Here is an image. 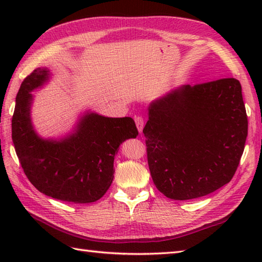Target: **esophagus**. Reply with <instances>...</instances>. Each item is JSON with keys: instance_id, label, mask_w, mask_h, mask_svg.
I'll return each instance as SVG.
<instances>
[{"instance_id": "1", "label": "esophagus", "mask_w": 262, "mask_h": 262, "mask_svg": "<svg viewBox=\"0 0 262 262\" xmlns=\"http://www.w3.org/2000/svg\"><path fill=\"white\" fill-rule=\"evenodd\" d=\"M135 122H136V126H137V129L140 133L143 132V127H144V119L142 116H136L135 117Z\"/></svg>"}]
</instances>
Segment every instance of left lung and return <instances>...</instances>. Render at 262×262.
Listing matches in <instances>:
<instances>
[{
    "mask_svg": "<svg viewBox=\"0 0 262 262\" xmlns=\"http://www.w3.org/2000/svg\"><path fill=\"white\" fill-rule=\"evenodd\" d=\"M155 187L176 200L229 183L240 163L248 117L234 77L182 85L148 107L143 129Z\"/></svg>",
    "mask_w": 262,
    "mask_h": 262,
    "instance_id": "obj_1",
    "label": "left lung"
}]
</instances>
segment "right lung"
<instances>
[{
  "instance_id": "right-lung-1",
  "label": "right lung",
  "mask_w": 262,
  "mask_h": 262,
  "mask_svg": "<svg viewBox=\"0 0 262 262\" xmlns=\"http://www.w3.org/2000/svg\"><path fill=\"white\" fill-rule=\"evenodd\" d=\"M49 75L46 68H38L21 83L12 117L15 153L27 178L40 192L63 202L93 203L113 183L119 145L138 135L135 121L130 117L86 113L66 137H39L30 119V92L45 84Z\"/></svg>"
}]
</instances>
